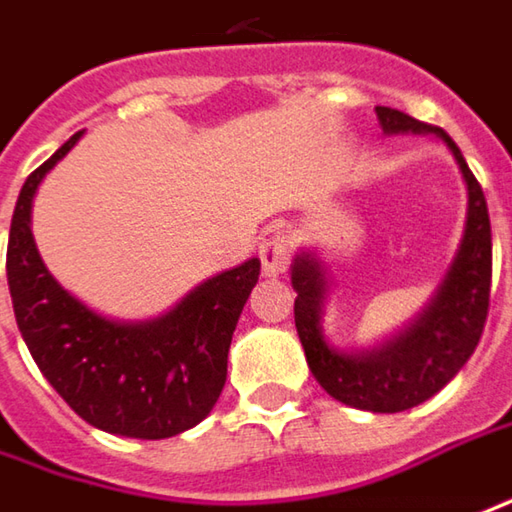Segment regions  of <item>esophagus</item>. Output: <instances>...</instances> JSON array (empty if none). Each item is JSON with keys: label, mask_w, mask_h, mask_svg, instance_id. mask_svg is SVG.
<instances>
[{"label": "esophagus", "mask_w": 512, "mask_h": 512, "mask_svg": "<svg viewBox=\"0 0 512 512\" xmlns=\"http://www.w3.org/2000/svg\"><path fill=\"white\" fill-rule=\"evenodd\" d=\"M257 255H260L263 275L266 278H278V275L286 272V266H289V243H286V237L280 232L269 234V237H263Z\"/></svg>", "instance_id": "34e87169"}]
</instances>
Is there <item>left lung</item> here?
Returning <instances> with one entry per match:
<instances>
[{
    "label": "left lung",
    "mask_w": 512,
    "mask_h": 512,
    "mask_svg": "<svg viewBox=\"0 0 512 512\" xmlns=\"http://www.w3.org/2000/svg\"><path fill=\"white\" fill-rule=\"evenodd\" d=\"M384 134H427L447 145L464 189L467 217L456 257L433 298L398 332L372 346H338L323 329L326 303L335 292L329 266L315 246H300L289 275L295 298V326L309 372L335 401L367 412H404L424 404L458 375L476 352L490 306L493 237L484 191L444 128L418 123L404 111L375 105Z\"/></svg>",
    "instance_id": "1"
}]
</instances>
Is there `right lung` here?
Returning a JSON list of instances; mask_svg holds the SVG:
<instances>
[{
    "mask_svg": "<svg viewBox=\"0 0 512 512\" xmlns=\"http://www.w3.org/2000/svg\"><path fill=\"white\" fill-rule=\"evenodd\" d=\"M77 131L19 191L8 240L13 315L39 372L68 407L102 433L171 438L200 424L226 384L234 326L255 289L260 260L203 280L168 312L108 318L51 275L31 232L34 197L48 171L79 143Z\"/></svg>",
    "mask_w": 512,
    "mask_h": 512,
    "instance_id": "obj_1",
    "label": "right lung"
}]
</instances>
